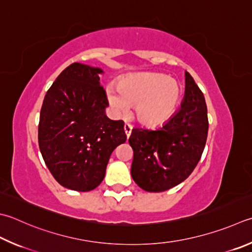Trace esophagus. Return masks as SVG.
<instances>
[{
    "label": "esophagus",
    "mask_w": 252,
    "mask_h": 252,
    "mask_svg": "<svg viewBox=\"0 0 252 252\" xmlns=\"http://www.w3.org/2000/svg\"><path fill=\"white\" fill-rule=\"evenodd\" d=\"M131 129H132V126L129 124V123H125L124 125V130H125V134L127 137L130 136V132H131Z\"/></svg>",
    "instance_id": "esophagus-1"
}]
</instances>
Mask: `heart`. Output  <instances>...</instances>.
Instances as JSON below:
<instances>
[{
	"label": "heart",
	"mask_w": 252,
	"mask_h": 252,
	"mask_svg": "<svg viewBox=\"0 0 252 252\" xmlns=\"http://www.w3.org/2000/svg\"><path fill=\"white\" fill-rule=\"evenodd\" d=\"M181 85L161 73H139L126 77L118 89L107 88L106 95L114 113L127 116L135 105L138 120L146 125L162 124L174 113L181 97Z\"/></svg>",
	"instance_id": "obj_1"
}]
</instances>
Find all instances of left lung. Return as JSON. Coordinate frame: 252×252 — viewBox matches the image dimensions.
Returning a JSON list of instances; mask_svg holds the SVG:
<instances>
[{"label":"left lung","mask_w":252,"mask_h":252,"mask_svg":"<svg viewBox=\"0 0 252 252\" xmlns=\"http://www.w3.org/2000/svg\"><path fill=\"white\" fill-rule=\"evenodd\" d=\"M207 131L205 97L192 75L185 72L181 108L157 129L132 128L128 142L134 151V181L147 192H163L183 182L201 159Z\"/></svg>","instance_id":"left-lung-1"}]
</instances>
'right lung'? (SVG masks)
Segmentation results:
<instances>
[{
	"instance_id": "obj_1",
	"label": "right lung",
	"mask_w": 252,
	"mask_h": 252,
	"mask_svg": "<svg viewBox=\"0 0 252 252\" xmlns=\"http://www.w3.org/2000/svg\"><path fill=\"white\" fill-rule=\"evenodd\" d=\"M99 68L74 63L61 72L42 103L38 144L52 177L63 187L88 192L105 177L113 150L126 141L124 122L105 115Z\"/></svg>"
}]
</instances>
